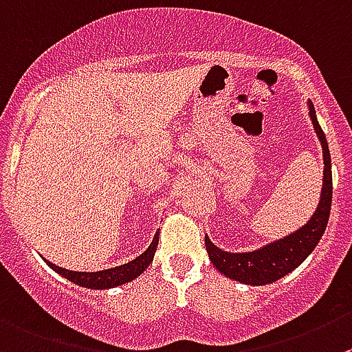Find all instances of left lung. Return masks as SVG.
I'll list each match as a JSON object with an SVG mask.
<instances>
[{
  "label": "left lung",
  "instance_id": "1",
  "mask_svg": "<svg viewBox=\"0 0 352 352\" xmlns=\"http://www.w3.org/2000/svg\"><path fill=\"white\" fill-rule=\"evenodd\" d=\"M307 110H309V119L314 133L321 143L324 164L320 202L309 221L294 233H289L283 239L274 240V242L263 245L261 249L250 250V252L223 250L214 245L209 236L206 235V249L210 263L216 266L221 274L243 283V285H267V283L283 278L285 274L300 266L318 245L324 228H327V223H329L330 206H332V159H330L329 143H327L323 129L318 122L311 100H307Z\"/></svg>",
  "mask_w": 352,
  "mask_h": 352
}]
</instances>
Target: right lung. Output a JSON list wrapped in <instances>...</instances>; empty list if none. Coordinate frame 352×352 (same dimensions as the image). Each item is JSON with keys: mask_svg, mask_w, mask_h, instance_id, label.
<instances>
[{"mask_svg": "<svg viewBox=\"0 0 352 352\" xmlns=\"http://www.w3.org/2000/svg\"><path fill=\"white\" fill-rule=\"evenodd\" d=\"M157 245H159V232H155V236H153L148 249H146L143 254H140L136 259L129 261V263L126 264H120V266L109 267V270H102V271H72V270H65V267L55 266V264L50 263V261L46 259L45 261L53 271L62 274L63 278L76 283V285L86 287V289H93V290H109L138 278L140 274H142L153 261Z\"/></svg>", "mask_w": 352, "mask_h": 352, "instance_id": "right-lung-1", "label": "right lung"}]
</instances>
